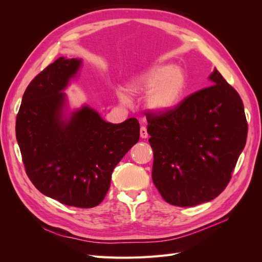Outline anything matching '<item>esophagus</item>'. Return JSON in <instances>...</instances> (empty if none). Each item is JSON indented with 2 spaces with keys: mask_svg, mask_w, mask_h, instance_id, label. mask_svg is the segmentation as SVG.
I'll list each match as a JSON object with an SVG mask.
<instances>
[{
  "mask_svg": "<svg viewBox=\"0 0 262 262\" xmlns=\"http://www.w3.org/2000/svg\"><path fill=\"white\" fill-rule=\"evenodd\" d=\"M140 136L142 139H146L148 137V133H147V130L145 126H141L140 129Z\"/></svg>",
  "mask_w": 262,
  "mask_h": 262,
  "instance_id": "34e87169",
  "label": "esophagus"
}]
</instances>
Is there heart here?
Masks as SVG:
<instances>
[{"mask_svg": "<svg viewBox=\"0 0 262 262\" xmlns=\"http://www.w3.org/2000/svg\"><path fill=\"white\" fill-rule=\"evenodd\" d=\"M187 76L178 67L156 66L140 74L129 83L128 90L134 96L146 95V107L150 112L163 114L176 108L184 98ZM123 104L129 98L123 92L118 93Z\"/></svg>", "mask_w": 262, "mask_h": 262, "instance_id": "1", "label": "heart"}]
</instances>
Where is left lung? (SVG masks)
<instances>
[{
  "label": "left lung",
  "instance_id": "1",
  "mask_svg": "<svg viewBox=\"0 0 262 262\" xmlns=\"http://www.w3.org/2000/svg\"><path fill=\"white\" fill-rule=\"evenodd\" d=\"M209 80L213 85L170 112L146 114L152 179L163 199L177 207L209 202L223 191L247 139L238 93L216 69Z\"/></svg>",
  "mask_w": 262,
  "mask_h": 262
}]
</instances>
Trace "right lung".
<instances>
[{
  "mask_svg": "<svg viewBox=\"0 0 262 262\" xmlns=\"http://www.w3.org/2000/svg\"><path fill=\"white\" fill-rule=\"evenodd\" d=\"M81 59L61 57L26 89L16 118V139L26 173L45 195L76 208H94L107 193L117 164L140 138L136 118L105 121L84 105L67 115L63 93Z\"/></svg>",
  "mask_w": 262,
  "mask_h": 262,
  "instance_id": "add662e5",
  "label": "right lung"
}]
</instances>
